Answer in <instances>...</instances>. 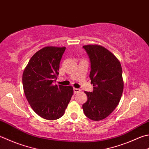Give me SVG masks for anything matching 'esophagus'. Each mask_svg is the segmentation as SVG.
Returning <instances> with one entry per match:
<instances>
[{
  "instance_id": "1",
  "label": "esophagus",
  "mask_w": 149,
  "mask_h": 149,
  "mask_svg": "<svg viewBox=\"0 0 149 149\" xmlns=\"http://www.w3.org/2000/svg\"><path fill=\"white\" fill-rule=\"evenodd\" d=\"M81 91V90L79 88H74V92L75 93V94H77V93Z\"/></svg>"
}]
</instances>
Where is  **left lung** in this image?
<instances>
[{
  "label": "left lung",
  "instance_id": "8db88e82",
  "mask_svg": "<svg viewBox=\"0 0 149 149\" xmlns=\"http://www.w3.org/2000/svg\"><path fill=\"white\" fill-rule=\"evenodd\" d=\"M88 55L90 78L93 92H84L87 101L83 104L84 114L94 121L106 118L118 105L123 91L122 68L118 59L100 45H85Z\"/></svg>",
  "mask_w": 149,
  "mask_h": 149
}]
</instances>
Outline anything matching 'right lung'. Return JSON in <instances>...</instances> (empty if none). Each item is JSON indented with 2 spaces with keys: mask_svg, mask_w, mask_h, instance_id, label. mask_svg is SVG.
Returning a JSON list of instances; mask_svg holds the SVG:
<instances>
[{
  "mask_svg": "<svg viewBox=\"0 0 149 149\" xmlns=\"http://www.w3.org/2000/svg\"><path fill=\"white\" fill-rule=\"evenodd\" d=\"M65 47L46 46L37 52L24 69V94L37 114L48 120L62 117L73 95L71 86L54 84Z\"/></svg>",
  "mask_w": 149,
  "mask_h": 149,
  "instance_id": "add662e5",
  "label": "right lung"
}]
</instances>
